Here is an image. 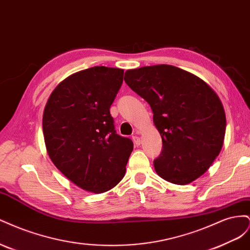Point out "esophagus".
Masks as SVG:
<instances>
[{"label":"esophagus","instance_id":"1","mask_svg":"<svg viewBox=\"0 0 250 250\" xmlns=\"http://www.w3.org/2000/svg\"><path fill=\"white\" fill-rule=\"evenodd\" d=\"M132 141H133L135 146H140L141 145V139L138 137V135H133Z\"/></svg>","mask_w":250,"mask_h":250}]
</instances>
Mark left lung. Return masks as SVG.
<instances>
[{"instance_id":"left-lung-1","label":"left lung","mask_w":250,"mask_h":250,"mask_svg":"<svg viewBox=\"0 0 250 250\" xmlns=\"http://www.w3.org/2000/svg\"><path fill=\"white\" fill-rule=\"evenodd\" d=\"M125 82L153 111L163 150L154 169L175 185L206 173L223 146L226 118L221 100L207 82L169 64L125 72Z\"/></svg>"}]
</instances>
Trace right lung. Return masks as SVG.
<instances>
[{
    "label": "right lung",
    "mask_w": 250,
    "mask_h": 250,
    "mask_svg": "<svg viewBox=\"0 0 250 250\" xmlns=\"http://www.w3.org/2000/svg\"><path fill=\"white\" fill-rule=\"evenodd\" d=\"M124 70L94 66L72 74L50 95L42 131L51 161L73 184L93 193L116 187L125 175L133 143L117 134L109 108Z\"/></svg>",
    "instance_id": "obj_1"
}]
</instances>
